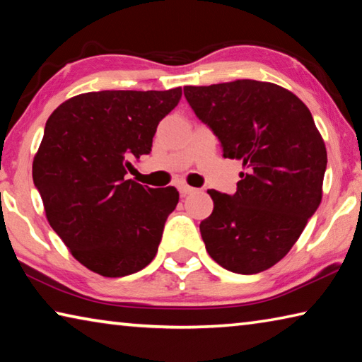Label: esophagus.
<instances>
[{
  "label": "esophagus",
  "mask_w": 362,
  "mask_h": 362,
  "mask_svg": "<svg viewBox=\"0 0 362 362\" xmlns=\"http://www.w3.org/2000/svg\"><path fill=\"white\" fill-rule=\"evenodd\" d=\"M179 192L182 193V196H187V194H193L196 192V188L188 187V185H185V183H182V185H179Z\"/></svg>",
  "instance_id": "obj_1"
}]
</instances>
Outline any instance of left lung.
<instances>
[{
	"label": "left lung",
	"instance_id": "8db88e82",
	"mask_svg": "<svg viewBox=\"0 0 362 362\" xmlns=\"http://www.w3.org/2000/svg\"><path fill=\"white\" fill-rule=\"evenodd\" d=\"M183 94L223 156L246 169L235 194L207 192L214 211L199 225L206 250L228 272H265L321 204L327 151L313 116L291 90L255 79L187 86Z\"/></svg>",
	"mask_w": 362,
	"mask_h": 362
}]
</instances>
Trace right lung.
<instances>
[{"label":"right lung","mask_w":362,"mask_h":362,"mask_svg":"<svg viewBox=\"0 0 362 362\" xmlns=\"http://www.w3.org/2000/svg\"><path fill=\"white\" fill-rule=\"evenodd\" d=\"M180 97L182 88L86 93L46 121L35 187L49 225L90 272L121 278L155 259L179 192L144 187L126 174L131 159L151 151L159 121Z\"/></svg>","instance_id":"1"}]
</instances>
